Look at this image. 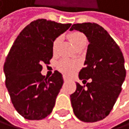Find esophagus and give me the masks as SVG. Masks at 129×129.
I'll return each instance as SVG.
<instances>
[{
    "instance_id": "esophagus-1",
    "label": "esophagus",
    "mask_w": 129,
    "mask_h": 129,
    "mask_svg": "<svg viewBox=\"0 0 129 129\" xmlns=\"http://www.w3.org/2000/svg\"><path fill=\"white\" fill-rule=\"evenodd\" d=\"M63 80H64V82H67V78H66V77H63Z\"/></svg>"
}]
</instances>
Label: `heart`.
Instances as JSON below:
<instances>
[{
    "instance_id": "heart-1",
    "label": "heart",
    "mask_w": 129,
    "mask_h": 129,
    "mask_svg": "<svg viewBox=\"0 0 129 129\" xmlns=\"http://www.w3.org/2000/svg\"><path fill=\"white\" fill-rule=\"evenodd\" d=\"M68 37L70 39V40L71 41V43L74 44V46L77 48L82 44H86V36H85L82 32H79V31L71 32V34H69ZM60 40H61V37L58 36L55 38V40L53 41L52 51L54 53L56 52L58 46L59 44V43H60ZM78 66L79 65L77 62L69 60V59H62V60L59 61L57 64V67L59 70V71H61L62 74H64L67 76L71 75V74L78 68Z\"/></svg>"
}]
</instances>
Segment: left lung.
<instances>
[{
  "label": "left lung",
  "mask_w": 129,
  "mask_h": 129,
  "mask_svg": "<svg viewBox=\"0 0 129 129\" xmlns=\"http://www.w3.org/2000/svg\"><path fill=\"white\" fill-rule=\"evenodd\" d=\"M70 30L83 32L88 39L85 67L78 77L86 82L91 78L86 86L76 83V90L71 95L73 111L82 121L96 122L109 114L121 91L126 76L124 56L117 43L98 24H75Z\"/></svg>",
  "instance_id": "obj_1"
}]
</instances>
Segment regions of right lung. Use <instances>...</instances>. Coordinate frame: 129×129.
<instances>
[{
    "mask_svg": "<svg viewBox=\"0 0 129 129\" xmlns=\"http://www.w3.org/2000/svg\"><path fill=\"white\" fill-rule=\"evenodd\" d=\"M71 24L39 19L21 31L4 65L5 85L16 111L27 120H42L52 112L63 84L61 73L41 74L53 56L52 43Z\"/></svg>",
    "mask_w": 129,
    "mask_h": 129,
    "instance_id": "right-lung-1",
    "label": "right lung"
}]
</instances>
